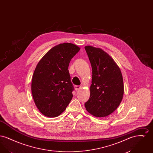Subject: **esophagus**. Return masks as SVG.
Returning <instances> with one entry per match:
<instances>
[{
    "mask_svg": "<svg viewBox=\"0 0 153 153\" xmlns=\"http://www.w3.org/2000/svg\"><path fill=\"white\" fill-rule=\"evenodd\" d=\"M81 86H79V85H75L74 86V89H75V90L77 91H78V90H79L80 89H81Z\"/></svg>",
    "mask_w": 153,
    "mask_h": 153,
    "instance_id": "obj_1",
    "label": "esophagus"
}]
</instances>
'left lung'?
I'll return each instance as SVG.
<instances>
[{
  "label": "left lung",
  "mask_w": 153,
  "mask_h": 153,
  "mask_svg": "<svg viewBox=\"0 0 153 153\" xmlns=\"http://www.w3.org/2000/svg\"><path fill=\"white\" fill-rule=\"evenodd\" d=\"M92 69L90 97L85 108L96 117H105L115 111L122 100L123 80L114 60L102 49L86 46Z\"/></svg>",
  "instance_id": "1"
}]
</instances>
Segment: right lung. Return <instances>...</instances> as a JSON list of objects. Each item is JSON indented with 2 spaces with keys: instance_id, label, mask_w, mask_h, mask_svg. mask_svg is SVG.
<instances>
[{
  "instance_id": "obj_1",
  "label": "right lung",
  "mask_w": 153,
  "mask_h": 153,
  "mask_svg": "<svg viewBox=\"0 0 153 153\" xmlns=\"http://www.w3.org/2000/svg\"><path fill=\"white\" fill-rule=\"evenodd\" d=\"M80 49L71 43L59 44L37 64L32 78L31 92L36 107L45 116L58 117L71 101L74 87L68 66Z\"/></svg>"
}]
</instances>
